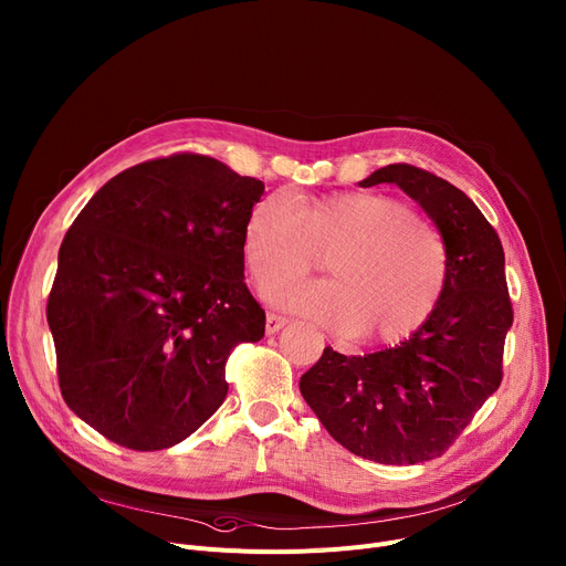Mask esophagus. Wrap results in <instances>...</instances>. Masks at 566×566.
<instances>
[{
  "label": "esophagus",
  "mask_w": 566,
  "mask_h": 566,
  "mask_svg": "<svg viewBox=\"0 0 566 566\" xmlns=\"http://www.w3.org/2000/svg\"><path fill=\"white\" fill-rule=\"evenodd\" d=\"M286 323H289V318H284V316H280V314H269V316H266V334L280 332Z\"/></svg>",
  "instance_id": "34e87169"
}]
</instances>
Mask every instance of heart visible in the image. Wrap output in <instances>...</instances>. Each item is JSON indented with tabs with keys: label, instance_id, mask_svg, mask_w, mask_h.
<instances>
[{
	"label": "heart",
	"instance_id": "obj_1",
	"mask_svg": "<svg viewBox=\"0 0 566 566\" xmlns=\"http://www.w3.org/2000/svg\"><path fill=\"white\" fill-rule=\"evenodd\" d=\"M321 252H329L336 277L289 286L273 300L336 332L368 327L381 340L416 334L449 280L444 234L392 196L354 191L302 205L291 191H275L254 202L243 260L256 289L306 275Z\"/></svg>",
	"mask_w": 566,
	"mask_h": 566
}]
</instances>
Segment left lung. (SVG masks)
<instances>
[{"label": "left lung", "mask_w": 566, "mask_h": 566, "mask_svg": "<svg viewBox=\"0 0 566 566\" xmlns=\"http://www.w3.org/2000/svg\"><path fill=\"white\" fill-rule=\"evenodd\" d=\"M395 182L449 245V280L431 318L395 347L345 356L325 347L300 392L329 436L381 465L442 455L501 386L512 327L496 230L458 187L413 165H388L361 187Z\"/></svg>", "instance_id": "1"}]
</instances>
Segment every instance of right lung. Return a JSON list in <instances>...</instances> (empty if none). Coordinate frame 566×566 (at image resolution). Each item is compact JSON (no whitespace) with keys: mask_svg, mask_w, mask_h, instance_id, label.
Listing matches in <instances>:
<instances>
[{"mask_svg":"<svg viewBox=\"0 0 566 566\" xmlns=\"http://www.w3.org/2000/svg\"><path fill=\"white\" fill-rule=\"evenodd\" d=\"M264 182L200 153L101 187L59 250L46 300L65 403L135 451L189 438L228 395L239 343L266 314L243 282V228Z\"/></svg>","mask_w":566,"mask_h":566,"instance_id":"right-lung-1","label":"right lung"}]
</instances>
